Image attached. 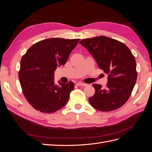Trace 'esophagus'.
I'll list each match as a JSON object with an SVG mask.
<instances>
[{"label":"esophagus","instance_id":"obj_1","mask_svg":"<svg viewBox=\"0 0 152 152\" xmlns=\"http://www.w3.org/2000/svg\"><path fill=\"white\" fill-rule=\"evenodd\" d=\"M77 85L78 86H86L87 84L85 83H82V82H79V83H77Z\"/></svg>","mask_w":152,"mask_h":152}]
</instances>
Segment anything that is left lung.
<instances>
[{"mask_svg": "<svg viewBox=\"0 0 152 152\" xmlns=\"http://www.w3.org/2000/svg\"><path fill=\"white\" fill-rule=\"evenodd\" d=\"M88 50L100 69L108 75L107 87L94 84L91 105L102 112L121 107L129 98L137 79L135 58L122 42L108 37L82 39L79 42Z\"/></svg>", "mask_w": 152, "mask_h": 152, "instance_id": "left-lung-1", "label": "left lung"}]
</instances>
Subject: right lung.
<instances>
[{"label":"right lung","instance_id":"obj_1","mask_svg":"<svg viewBox=\"0 0 152 152\" xmlns=\"http://www.w3.org/2000/svg\"><path fill=\"white\" fill-rule=\"evenodd\" d=\"M80 39H49L31 46L20 62L18 73L23 93L35 109L53 113L65 106L74 89L72 82L54 83V71L67 61Z\"/></svg>","mask_w":152,"mask_h":152}]
</instances>
